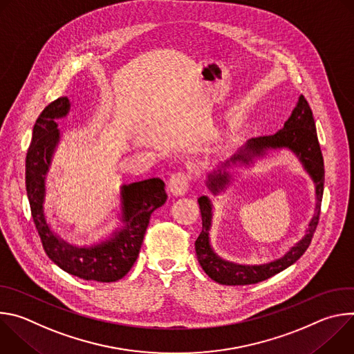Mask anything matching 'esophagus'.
Instances as JSON below:
<instances>
[{
  "label": "esophagus",
  "instance_id": "34e87169",
  "mask_svg": "<svg viewBox=\"0 0 354 354\" xmlns=\"http://www.w3.org/2000/svg\"><path fill=\"white\" fill-rule=\"evenodd\" d=\"M190 185V176L186 172H176L169 178L168 187L172 194L182 196L187 192Z\"/></svg>",
  "mask_w": 354,
  "mask_h": 354
}]
</instances>
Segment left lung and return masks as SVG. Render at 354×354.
Masks as SVG:
<instances>
[{
	"label": "left lung",
	"instance_id": "1",
	"mask_svg": "<svg viewBox=\"0 0 354 354\" xmlns=\"http://www.w3.org/2000/svg\"><path fill=\"white\" fill-rule=\"evenodd\" d=\"M276 148H288L290 151H292L301 161L302 167H304V169L313 178L315 183L317 196L315 214L308 224V230L304 238L297 242L280 259H276L265 265H238L221 259L213 250L209 236L213 221V205L207 196L198 197L197 201L200 206L203 228H201V232L194 242L196 255L200 266L203 268L206 274L220 284L245 286L263 281L295 263L302 255H304V252L307 250L313 241L321 214L325 169L313 111L307 102V99L302 95L298 97V102L291 116L284 123V127L281 130L272 136H261L257 138L248 140L245 145L241 147L230 160L223 162L217 171L209 175L207 187L214 194H218L230 183L231 175L227 172V168H231L236 164L249 165L254 161V158L263 157L268 149Z\"/></svg>",
	"mask_w": 354,
	"mask_h": 354
}]
</instances>
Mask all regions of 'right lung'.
<instances>
[{
	"label": "right lung",
	"instance_id": "add662e5",
	"mask_svg": "<svg viewBox=\"0 0 354 354\" xmlns=\"http://www.w3.org/2000/svg\"><path fill=\"white\" fill-rule=\"evenodd\" d=\"M71 104L67 96L48 104L39 115L26 154V193L33 223L46 255L64 272L84 280L111 283L122 279L134 265L149 217L167 201L165 183L151 178L120 189L123 228L109 239L91 246H75L63 241L50 228L44 216L46 176L60 141L56 119L67 116Z\"/></svg>",
	"mask_w": 354,
	"mask_h": 354
}]
</instances>
